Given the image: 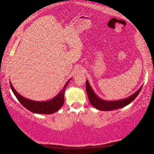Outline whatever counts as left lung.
I'll return each mask as SVG.
<instances>
[{
	"instance_id": "8db88e82",
	"label": "left lung",
	"mask_w": 154,
	"mask_h": 154,
	"mask_svg": "<svg viewBox=\"0 0 154 154\" xmlns=\"http://www.w3.org/2000/svg\"><path fill=\"white\" fill-rule=\"evenodd\" d=\"M143 85L140 87L136 92H134L133 94L128 96L126 98L121 99V100H106L105 99H103L99 97L96 94L94 91L91 87L88 79L86 80V84H85V89L88 96L89 100L94 107L98 109L100 111H112L115 109H120L122 107L129 105L130 103H132L137 96L139 94L140 90L142 89Z\"/></svg>"
}]
</instances>
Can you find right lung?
<instances>
[{"instance_id":"1","label":"right lung","mask_w":154,"mask_h":154,"mask_svg":"<svg viewBox=\"0 0 154 154\" xmlns=\"http://www.w3.org/2000/svg\"><path fill=\"white\" fill-rule=\"evenodd\" d=\"M72 78L69 79L65 83L64 87L60 91L59 93L56 96H54V98L49 100L45 101H36L33 100H30L27 98H25L24 96L20 95L15 88L13 87L11 82L9 81L10 87L12 92H14V95L16 96L17 100L20 101V103L24 106L28 110L34 113H38V114H51L58 111L60 109L64 104V94L65 89L69 84L70 81L71 80Z\"/></svg>"}]
</instances>
